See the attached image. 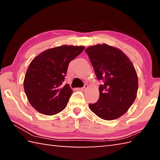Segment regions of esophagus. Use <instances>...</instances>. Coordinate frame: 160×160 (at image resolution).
<instances>
[{
  "label": "esophagus",
  "mask_w": 160,
  "mask_h": 160,
  "mask_svg": "<svg viewBox=\"0 0 160 160\" xmlns=\"http://www.w3.org/2000/svg\"><path fill=\"white\" fill-rule=\"evenodd\" d=\"M88 88V85H85V86H84L83 88H82L80 89V90H82V91H85Z\"/></svg>",
  "instance_id": "1"
}]
</instances>
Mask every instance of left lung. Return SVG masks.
<instances>
[{
	"label": "left lung",
	"mask_w": 160,
	"mask_h": 160,
	"mask_svg": "<svg viewBox=\"0 0 160 160\" xmlns=\"http://www.w3.org/2000/svg\"><path fill=\"white\" fill-rule=\"evenodd\" d=\"M98 80L99 98L90 104L92 112L104 120H114L123 116L137 96L138 79L129 58L118 48L106 44H96L85 49Z\"/></svg>",
	"instance_id": "left-lung-1"
}]
</instances>
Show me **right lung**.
I'll return each instance as SVG.
<instances>
[{
  "instance_id": "add662e5",
  "label": "right lung",
  "mask_w": 160,
  "mask_h": 160,
  "mask_svg": "<svg viewBox=\"0 0 160 160\" xmlns=\"http://www.w3.org/2000/svg\"><path fill=\"white\" fill-rule=\"evenodd\" d=\"M84 49L83 46L63 45L43 51L31 61L24 79V90L38 112L53 116L66 107L72 91L68 84L61 85L69 63Z\"/></svg>"
}]
</instances>
